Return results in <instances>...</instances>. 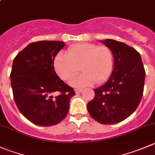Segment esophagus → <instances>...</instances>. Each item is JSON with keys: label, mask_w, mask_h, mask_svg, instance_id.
I'll return each instance as SVG.
<instances>
[{"label": "esophagus", "mask_w": 155, "mask_h": 155, "mask_svg": "<svg viewBox=\"0 0 155 155\" xmlns=\"http://www.w3.org/2000/svg\"><path fill=\"white\" fill-rule=\"evenodd\" d=\"M82 89H79V88H77V89H76V94H79V93L82 92Z\"/></svg>", "instance_id": "34e87169"}]
</instances>
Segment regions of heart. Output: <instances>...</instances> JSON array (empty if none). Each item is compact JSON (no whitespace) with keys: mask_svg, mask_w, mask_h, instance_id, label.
Masks as SVG:
<instances>
[{"mask_svg":"<svg viewBox=\"0 0 155 155\" xmlns=\"http://www.w3.org/2000/svg\"><path fill=\"white\" fill-rule=\"evenodd\" d=\"M67 54L60 53L54 60L58 76L69 81L80 70L82 72L70 83L76 87H85L96 82H106L114 69V55L107 45L94 43H79L69 48Z\"/></svg>","mask_w":155,"mask_h":155,"instance_id":"heart-1","label":"heart"}]
</instances>
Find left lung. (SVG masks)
Returning <instances> with one entry per match:
<instances>
[{"label": "left lung", "mask_w": 155, "mask_h": 155, "mask_svg": "<svg viewBox=\"0 0 155 155\" xmlns=\"http://www.w3.org/2000/svg\"><path fill=\"white\" fill-rule=\"evenodd\" d=\"M112 49L114 70L104 85L94 89L87 105L90 116L101 124H115L129 117L139 106L144 91L145 70L140 54L121 41H102Z\"/></svg>", "instance_id": "1"}]
</instances>
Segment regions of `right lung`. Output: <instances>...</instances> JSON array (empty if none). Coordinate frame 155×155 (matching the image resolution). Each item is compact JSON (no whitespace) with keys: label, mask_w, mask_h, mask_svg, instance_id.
<instances>
[{"label":"right lung","mask_w":155,"mask_h":155,"mask_svg":"<svg viewBox=\"0 0 155 155\" xmlns=\"http://www.w3.org/2000/svg\"><path fill=\"white\" fill-rule=\"evenodd\" d=\"M64 41L32 42L14 58L10 73L13 98L27 120L41 127H51L67 117L70 100L76 92L60 79L54 67Z\"/></svg>","instance_id":"add662e5"}]
</instances>
